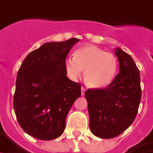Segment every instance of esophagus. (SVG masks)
Wrapping results in <instances>:
<instances>
[{"mask_svg":"<svg viewBox=\"0 0 153 153\" xmlns=\"http://www.w3.org/2000/svg\"><path fill=\"white\" fill-rule=\"evenodd\" d=\"M85 88L82 87V96H84V95H85Z\"/></svg>","mask_w":153,"mask_h":153,"instance_id":"34e87169","label":"esophagus"}]
</instances>
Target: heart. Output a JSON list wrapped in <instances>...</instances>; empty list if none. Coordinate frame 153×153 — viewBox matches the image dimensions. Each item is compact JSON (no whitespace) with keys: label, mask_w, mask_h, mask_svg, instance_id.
<instances>
[{"label":"heart","mask_w":153,"mask_h":153,"mask_svg":"<svg viewBox=\"0 0 153 153\" xmlns=\"http://www.w3.org/2000/svg\"><path fill=\"white\" fill-rule=\"evenodd\" d=\"M68 76L75 80L84 71V80L89 87L103 89L108 86L117 74L119 62L114 54L94 45H85L74 52V56L66 58Z\"/></svg>","instance_id":"obj_1"}]
</instances>
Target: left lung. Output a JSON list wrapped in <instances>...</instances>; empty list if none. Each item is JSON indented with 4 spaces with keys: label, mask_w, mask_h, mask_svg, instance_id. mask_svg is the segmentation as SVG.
Instances as JSON below:
<instances>
[{
    "label": "left lung",
    "mask_w": 153,
    "mask_h": 153,
    "mask_svg": "<svg viewBox=\"0 0 153 153\" xmlns=\"http://www.w3.org/2000/svg\"><path fill=\"white\" fill-rule=\"evenodd\" d=\"M115 49L120 72L105 89H89L85 93L89 128L100 138H113L124 132L135 120L141 101L138 68L129 54Z\"/></svg>",
    "instance_id": "1"
}]
</instances>
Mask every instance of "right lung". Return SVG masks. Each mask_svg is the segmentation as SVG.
Listing matches in <instances>:
<instances>
[{
	"instance_id": "add662e5",
	"label": "right lung",
	"mask_w": 153,
	"mask_h": 153,
	"mask_svg": "<svg viewBox=\"0 0 153 153\" xmlns=\"http://www.w3.org/2000/svg\"><path fill=\"white\" fill-rule=\"evenodd\" d=\"M75 38L48 42L30 53L17 74L13 106L19 123L35 138L49 141L64 133L66 118L81 85L67 77L66 57Z\"/></svg>"
}]
</instances>
